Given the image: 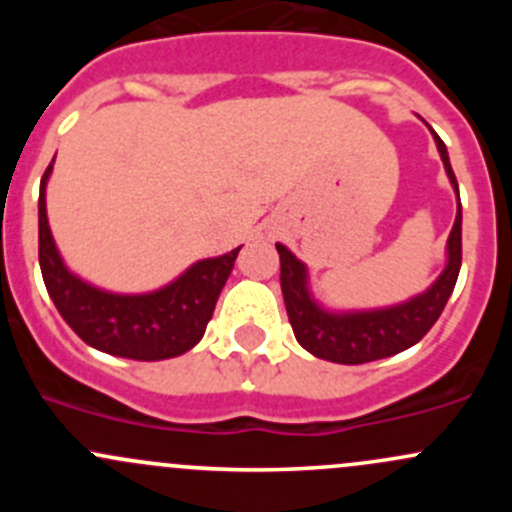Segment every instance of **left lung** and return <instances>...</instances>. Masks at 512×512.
<instances>
[{
  "mask_svg": "<svg viewBox=\"0 0 512 512\" xmlns=\"http://www.w3.org/2000/svg\"><path fill=\"white\" fill-rule=\"evenodd\" d=\"M431 133L438 153H441L448 180L456 190L458 213L446 242V267L426 292L416 294L401 304H391V307L352 309V312L327 309L314 299L312 289H309L307 265L277 242L287 317L294 329V337L309 354L334 361V364H366V361L386 359V356H394L421 342L423 334L441 317L443 307H446L448 297L456 287L458 272H461L463 215L461 195H458V183L451 160H448L446 143L438 138L436 131Z\"/></svg>",
  "mask_w": 512,
  "mask_h": 512,
  "instance_id": "8db88e82",
  "label": "left lung"
}]
</instances>
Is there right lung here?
Masks as SVG:
<instances>
[{"label":"right lung","instance_id":"right-lung-1","mask_svg":"<svg viewBox=\"0 0 512 512\" xmlns=\"http://www.w3.org/2000/svg\"><path fill=\"white\" fill-rule=\"evenodd\" d=\"M51 170L54 160L39 185V265L46 292L64 322L89 347L123 359L160 361L193 349L203 339L242 245L220 257L198 260L153 292H108L74 275L56 247L46 218Z\"/></svg>","mask_w":512,"mask_h":512}]
</instances>
